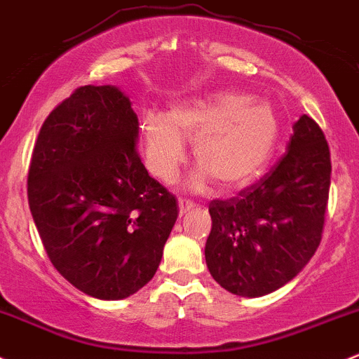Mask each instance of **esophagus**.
Listing matches in <instances>:
<instances>
[{"label":"esophagus","instance_id":"1","mask_svg":"<svg viewBox=\"0 0 359 359\" xmlns=\"http://www.w3.org/2000/svg\"><path fill=\"white\" fill-rule=\"evenodd\" d=\"M192 208H194V203H192V201L182 199V198L179 199V211H180V215H186V212L191 211Z\"/></svg>","mask_w":359,"mask_h":359}]
</instances>
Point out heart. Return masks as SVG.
Returning a JSON list of instances; mask_svg holds the SVG:
<instances>
[{"label": "heart", "instance_id": "heart-1", "mask_svg": "<svg viewBox=\"0 0 359 359\" xmlns=\"http://www.w3.org/2000/svg\"><path fill=\"white\" fill-rule=\"evenodd\" d=\"M279 135L278 117L262 100L243 93H215L179 105L168 116L144 114L141 119L144 160L153 175L170 184L186 160V141L194 140L192 187L212 179L222 189L245 186L266 167Z\"/></svg>", "mask_w": 359, "mask_h": 359}]
</instances>
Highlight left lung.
I'll list each match as a JSON object with an SVG mask.
<instances>
[{
    "instance_id": "8db88e82",
    "label": "left lung",
    "mask_w": 359,
    "mask_h": 359,
    "mask_svg": "<svg viewBox=\"0 0 359 359\" xmlns=\"http://www.w3.org/2000/svg\"><path fill=\"white\" fill-rule=\"evenodd\" d=\"M330 151L312 117L294 122L288 151L230 199H212L208 269L238 297H262L291 281L322 240Z\"/></svg>"
}]
</instances>
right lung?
<instances>
[{
    "instance_id": "right-lung-1",
    "label": "right lung",
    "mask_w": 359,
    "mask_h": 359,
    "mask_svg": "<svg viewBox=\"0 0 359 359\" xmlns=\"http://www.w3.org/2000/svg\"><path fill=\"white\" fill-rule=\"evenodd\" d=\"M137 116L110 85L74 90L47 116L29 167V206L59 274L100 300L135 294L153 278L177 199L148 175Z\"/></svg>"
}]
</instances>
